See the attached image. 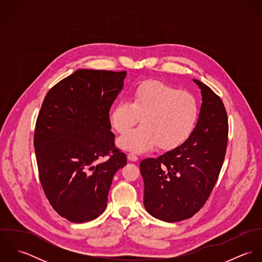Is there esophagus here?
<instances>
[{
	"instance_id": "34e87169",
	"label": "esophagus",
	"mask_w": 262,
	"mask_h": 262,
	"mask_svg": "<svg viewBox=\"0 0 262 262\" xmlns=\"http://www.w3.org/2000/svg\"><path fill=\"white\" fill-rule=\"evenodd\" d=\"M127 157H128V159L131 160V161H137V160H138V156H137L136 154H134V153H128Z\"/></svg>"
}]
</instances>
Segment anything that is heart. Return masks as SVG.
<instances>
[{
	"label": "heart",
	"instance_id": "obj_1",
	"mask_svg": "<svg viewBox=\"0 0 262 262\" xmlns=\"http://www.w3.org/2000/svg\"><path fill=\"white\" fill-rule=\"evenodd\" d=\"M200 115L194 94L176 86L147 80L129 94V102H119L110 113V123L118 133H125L141 116L143 125L119 138L124 149L141 152L155 145L171 150L182 145L192 133Z\"/></svg>",
	"mask_w": 262,
	"mask_h": 262
}]
</instances>
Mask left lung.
<instances>
[{
    "instance_id": "1",
    "label": "left lung",
    "mask_w": 262,
    "mask_h": 262,
    "mask_svg": "<svg viewBox=\"0 0 262 262\" xmlns=\"http://www.w3.org/2000/svg\"><path fill=\"white\" fill-rule=\"evenodd\" d=\"M193 81L201 89L203 103L192 133L179 147L140 163L146 211L170 223L188 219L203 208L217 183L227 149L223 101L202 81Z\"/></svg>"
}]
</instances>
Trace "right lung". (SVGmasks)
Returning a JSON list of instances; mask_svg holds the SVG:
<instances>
[{"mask_svg": "<svg viewBox=\"0 0 262 262\" xmlns=\"http://www.w3.org/2000/svg\"><path fill=\"white\" fill-rule=\"evenodd\" d=\"M126 74L78 70L48 91L38 114L39 180L51 207L71 222L92 221L105 211L114 174L127 163L109 118Z\"/></svg>", "mask_w": 262, "mask_h": 262, "instance_id": "add662e5", "label": "right lung"}]
</instances>
